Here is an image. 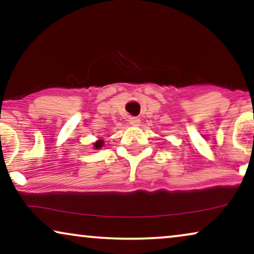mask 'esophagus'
<instances>
[{"mask_svg":"<svg viewBox=\"0 0 254 254\" xmlns=\"http://www.w3.org/2000/svg\"><path fill=\"white\" fill-rule=\"evenodd\" d=\"M140 119L138 118H130L129 119V124L131 125V126H140Z\"/></svg>","mask_w":254,"mask_h":254,"instance_id":"34e87169","label":"esophagus"}]
</instances>
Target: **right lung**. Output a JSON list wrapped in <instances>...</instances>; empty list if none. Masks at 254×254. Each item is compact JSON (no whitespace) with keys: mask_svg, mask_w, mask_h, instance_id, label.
<instances>
[{"mask_svg":"<svg viewBox=\"0 0 254 254\" xmlns=\"http://www.w3.org/2000/svg\"><path fill=\"white\" fill-rule=\"evenodd\" d=\"M103 144H104V141H103V140H98V141H97L96 143H95V148H96V149H100V148L103 147Z\"/></svg>","mask_w":254,"mask_h":254,"instance_id":"right-lung-1","label":"right lung"}]
</instances>
